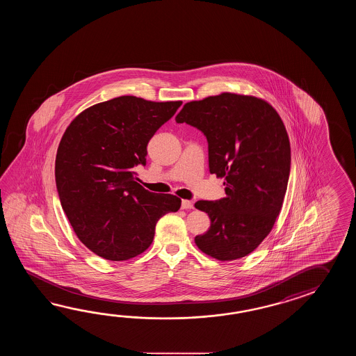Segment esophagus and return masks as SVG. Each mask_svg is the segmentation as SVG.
<instances>
[{"label":"esophagus","instance_id":"obj_1","mask_svg":"<svg viewBox=\"0 0 356 356\" xmlns=\"http://www.w3.org/2000/svg\"><path fill=\"white\" fill-rule=\"evenodd\" d=\"M181 209H183V210H191V209H193V202L188 201V200H183V201H181Z\"/></svg>","mask_w":356,"mask_h":356}]
</instances>
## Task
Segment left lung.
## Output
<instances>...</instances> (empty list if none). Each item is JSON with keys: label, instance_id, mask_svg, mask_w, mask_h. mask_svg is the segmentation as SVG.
I'll return each mask as SVG.
<instances>
[{"label": "left lung", "instance_id": "left-lung-1", "mask_svg": "<svg viewBox=\"0 0 356 356\" xmlns=\"http://www.w3.org/2000/svg\"><path fill=\"white\" fill-rule=\"evenodd\" d=\"M204 134L210 173L227 196L197 201L211 221L200 250L219 261L245 257L271 232L288 188L291 152L280 115L262 99L222 92L189 102L175 117Z\"/></svg>", "mask_w": 356, "mask_h": 356}]
</instances>
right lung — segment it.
Masks as SVG:
<instances>
[{
  "instance_id": "1",
  "label": "right lung",
  "mask_w": 356,
  "mask_h": 356,
  "mask_svg": "<svg viewBox=\"0 0 356 356\" xmlns=\"http://www.w3.org/2000/svg\"><path fill=\"white\" fill-rule=\"evenodd\" d=\"M181 102L118 97L79 114L60 140L56 186L77 238L109 261L136 257L150 247L158 220L181 207L173 195L137 183L147 144Z\"/></svg>"
}]
</instances>
